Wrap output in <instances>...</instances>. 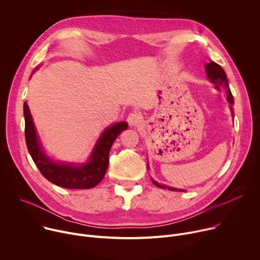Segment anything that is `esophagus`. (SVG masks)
I'll return each mask as SVG.
<instances>
[{
    "mask_svg": "<svg viewBox=\"0 0 260 260\" xmlns=\"http://www.w3.org/2000/svg\"><path fill=\"white\" fill-rule=\"evenodd\" d=\"M127 122L131 126H137L142 122L141 114L138 112H132L127 117Z\"/></svg>",
    "mask_w": 260,
    "mask_h": 260,
    "instance_id": "esophagus-1",
    "label": "esophagus"
}]
</instances>
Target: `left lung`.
I'll list each match as a JSON object with an SVG mask.
<instances>
[{
    "mask_svg": "<svg viewBox=\"0 0 260 260\" xmlns=\"http://www.w3.org/2000/svg\"><path fill=\"white\" fill-rule=\"evenodd\" d=\"M206 74H207L208 78L210 79V81L216 85L217 89H223L225 91L226 100L231 104V106H233L234 105V96H233L232 91L230 89L226 74L223 71V69H222L218 63H216L214 61H211V62L206 64ZM231 110H232L233 115H234V110H233L232 107H231ZM147 168H149V167H147ZM152 182H153L154 185H156L157 187H160V188H165V189L167 188V189L172 190V191H184L183 189H178V188L167 186V185H164V184H159L156 181H154L153 179H152Z\"/></svg>",
    "mask_w": 260,
    "mask_h": 260,
    "instance_id": "1",
    "label": "left lung"
}]
</instances>
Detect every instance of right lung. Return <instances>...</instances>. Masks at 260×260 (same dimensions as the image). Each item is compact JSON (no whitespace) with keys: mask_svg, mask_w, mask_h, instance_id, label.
Here are the masks:
<instances>
[{"mask_svg":"<svg viewBox=\"0 0 260 260\" xmlns=\"http://www.w3.org/2000/svg\"><path fill=\"white\" fill-rule=\"evenodd\" d=\"M23 115L25 143L34 162L48 181L68 189H88L96 186L107 172L112 144L121 132L128 126L125 121H121L106 128L98 140L88 161L81 166H75L55 162L46 155L25 102L23 104Z\"/></svg>","mask_w":260,"mask_h":260,"instance_id":"obj_1","label":"right lung"}]
</instances>
